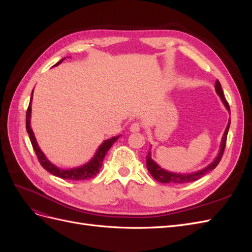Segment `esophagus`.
I'll use <instances>...</instances> for the list:
<instances>
[{
  "label": "esophagus",
  "mask_w": 252,
  "mask_h": 252,
  "mask_svg": "<svg viewBox=\"0 0 252 252\" xmlns=\"http://www.w3.org/2000/svg\"><path fill=\"white\" fill-rule=\"evenodd\" d=\"M129 129H130L131 132H138L141 129V124L138 123V122H134V123H132L130 127H129Z\"/></svg>",
  "instance_id": "esophagus-1"
}]
</instances>
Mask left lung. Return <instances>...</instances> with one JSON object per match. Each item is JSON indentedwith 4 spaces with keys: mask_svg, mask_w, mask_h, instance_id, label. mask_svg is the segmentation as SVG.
I'll use <instances>...</instances> for the list:
<instances>
[{
    "mask_svg": "<svg viewBox=\"0 0 252 252\" xmlns=\"http://www.w3.org/2000/svg\"><path fill=\"white\" fill-rule=\"evenodd\" d=\"M215 87H216V91H217L218 95L220 97V101H222V103L225 106V108L230 114L229 105H228V103L226 101V98L223 94L222 86H220V83L218 80L215 84ZM229 127H230V119H229V121H228L227 127H226L225 132L223 134L222 142H220V150H219L218 156L216 157L215 159H213V162H211L208 166H206L205 168L191 172V173H177V172L168 171V170L162 168L161 166L157 164V162H155L154 159L151 158V151L149 150L148 155L146 156V166H147V169H148L149 173L152 175V178H154L156 181H158L159 183H168V184H186V183L194 182L196 180L201 179L202 177H204L205 174H207L209 171L215 169L218 166V164L220 163V158H222L223 152H224V149L226 146V140H227V134H228V130H229Z\"/></svg>",
    "mask_w": 252,
    "mask_h": 252,
    "instance_id": "8db88e82",
    "label": "left lung"
}]
</instances>
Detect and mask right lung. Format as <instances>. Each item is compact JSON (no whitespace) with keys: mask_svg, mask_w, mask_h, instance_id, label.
<instances>
[{"mask_svg":"<svg viewBox=\"0 0 252 252\" xmlns=\"http://www.w3.org/2000/svg\"><path fill=\"white\" fill-rule=\"evenodd\" d=\"M65 60L62 59L58 62L56 65L53 66H58L59 64H61ZM32 97H30V103L28 106V109L26 112V130L29 134V139L30 142L32 144V147L35 151L36 157L39 158V161L41 163V165L43 166L44 169H46L48 172H50L51 174L56 175V177H59L61 179H65V180H71V181H81V180H88L94 178L96 175V173L100 171V168L103 165V159L107 154V151L110 149V147L112 145L118 141V139L120 138L121 135H117L113 136L111 139L105 140L95 151V154L94 156V158L90 159L89 162H87L86 164H84L80 167H75V168H70V169H63V168H59L58 166H56L55 164H52L49 159L46 158V156L44 155V152L40 149L39 145H37V142L35 140L34 133L32 129V126H30V119H32Z\"/></svg>","mask_w":252,"mask_h":252,"instance_id":"obj_1","label":"right lung"}]
</instances>
